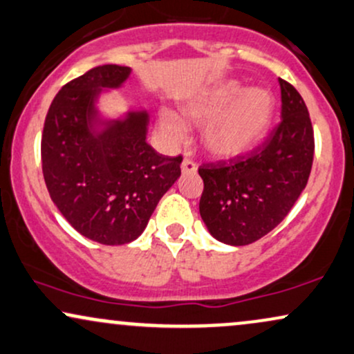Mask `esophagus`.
<instances>
[{
	"label": "esophagus",
	"mask_w": 354,
	"mask_h": 354,
	"mask_svg": "<svg viewBox=\"0 0 354 354\" xmlns=\"http://www.w3.org/2000/svg\"><path fill=\"white\" fill-rule=\"evenodd\" d=\"M181 171L183 173H196V171H198V165H196L193 160H188V158L183 160Z\"/></svg>",
	"instance_id": "obj_1"
}]
</instances>
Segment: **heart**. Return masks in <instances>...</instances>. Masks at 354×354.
<instances>
[{
	"mask_svg": "<svg viewBox=\"0 0 354 354\" xmlns=\"http://www.w3.org/2000/svg\"><path fill=\"white\" fill-rule=\"evenodd\" d=\"M274 109L275 99L267 88H244L237 80H224L185 104L183 115L191 123H204L203 145L212 156L236 158L263 138ZM158 125L171 142L185 136V123L171 110H160Z\"/></svg>",
	"mask_w": 354,
	"mask_h": 354,
	"instance_id": "heart-1",
	"label": "heart"
}]
</instances>
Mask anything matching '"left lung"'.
Masks as SVG:
<instances>
[{
  "label": "left lung",
  "instance_id": "8db88e82",
  "mask_svg": "<svg viewBox=\"0 0 354 354\" xmlns=\"http://www.w3.org/2000/svg\"><path fill=\"white\" fill-rule=\"evenodd\" d=\"M282 122L261 148L203 165L199 214L214 239L247 245L269 234L305 189L313 163V129L297 88L279 79Z\"/></svg>",
  "mask_w": 354,
  "mask_h": 354
}]
</instances>
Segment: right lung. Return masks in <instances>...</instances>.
<instances>
[{
  "mask_svg": "<svg viewBox=\"0 0 354 354\" xmlns=\"http://www.w3.org/2000/svg\"><path fill=\"white\" fill-rule=\"evenodd\" d=\"M130 74V67L105 64L64 85L41 140L53 203L75 231L105 245L135 241L181 174V156H163L147 143V110L102 117V92L120 88Z\"/></svg>",
  "mask_w": 354,
  "mask_h": 354,
  "instance_id": "right-lung-1",
  "label": "right lung"
}]
</instances>
